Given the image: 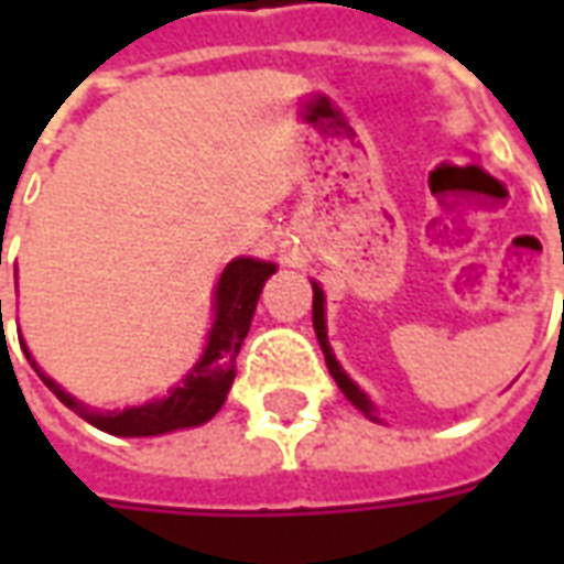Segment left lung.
Instances as JSON below:
<instances>
[{
	"instance_id": "1",
	"label": "left lung",
	"mask_w": 564,
	"mask_h": 564,
	"mask_svg": "<svg viewBox=\"0 0 564 564\" xmlns=\"http://www.w3.org/2000/svg\"><path fill=\"white\" fill-rule=\"evenodd\" d=\"M311 286H314V332H317V341L319 347H323V356H326L329 375L335 378V383H338V390L347 395V402L354 404V408H359L368 420H375V423H378V408H375V402H371L366 392L356 387L354 380H350V375L341 368V362H338L335 354H332L329 335H326V295H323L317 281H311Z\"/></svg>"
}]
</instances>
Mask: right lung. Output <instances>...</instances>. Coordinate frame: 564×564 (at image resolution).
Instances as JSON below:
<instances>
[{"instance_id": "1", "label": "right lung", "mask_w": 564, "mask_h": 564, "mask_svg": "<svg viewBox=\"0 0 564 564\" xmlns=\"http://www.w3.org/2000/svg\"><path fill=\"white\" fill-rule=\"evenodd\" d=\"M278 271L274 262L253 257H238L226 262V269L217 278L214 286V323L208 329L205 350L196 359V366L186 371L184 378L174 383L172 390L162 399L123 408V411H96L90 404L78 402L72 392H66L56 380L44 375L39 362L32 359L30 347L20 341L23 354L30 359V366L39 371L44 387L54 392L68 411L84 416L87 423L102 429L108 435L120 437H150L177 432V429H193V425L208 423L226 402V395L232 390L235 380V356L245 344L250 332V319L257 311L259 293ZM0 319H2V299H0Z\"/></svg>"}]
</instances>
